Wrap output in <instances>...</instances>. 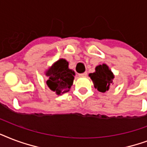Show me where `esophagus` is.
I'll use <instances>...</instances> for the list:
<instances>
[{
  "mask_svg": "<svg viewBox=\"0 0 147 147\" xmlns=\"http://www.w3.org/2000/svg\"><path fill=\"white\" fill-rule=\"evenodd\" d=\"M86 75H87V73L84 72L83 73V74H78V76L80 77H86Z\"/></svg>",
  "mask_w": 147,
  "mask_h": 147,
  "instance_id": "obj_1",
  "label": "esophagus"
}]
</instances>
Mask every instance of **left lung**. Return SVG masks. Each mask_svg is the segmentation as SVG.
Masks as SVG:
<instances>
[{"label": "left lung", "mask_w": 147, "mask_h": 147, "mask_svg": "<svg viewBox=\"0 0 147 147\" xmlns=\"http://www.w3.org/2000/svg\"><path fill=\"white\" fill-rule=\"evenodd\" d=\"M89 77L94 83V87L101 93H105L113 84L114 75L107 64L103 63L95 68V72L90 74Z\"/></svg>", "instance_id": "1"}]
</instances>
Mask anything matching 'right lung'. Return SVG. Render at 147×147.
Here are the masks:
<instances>
[{
	"label": "right lung",
	"mask_w": 147,
	"mask_h": 147,
	"mask_svg": "<svg viewBox=\"0 0 147 147\" xmlns=\"http://www.w3.org/2000/svg\"><path fill=\"white\" fill-rule=\"evenodd\" d=\"M68 65L69 63L65 59H60L45 72L47 86L58 95L69 91L73 85L75 73L69 69Z\"/></svg>",
	"instance_id": "right-lung-1"
}]
</instances>
